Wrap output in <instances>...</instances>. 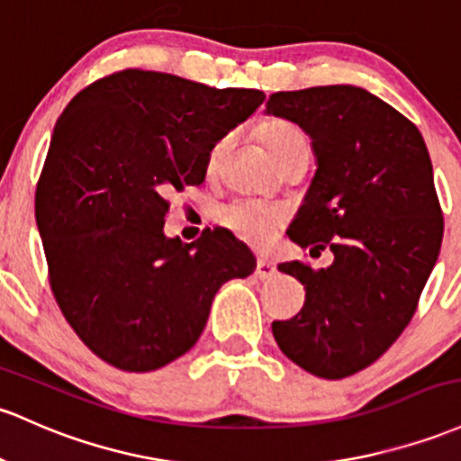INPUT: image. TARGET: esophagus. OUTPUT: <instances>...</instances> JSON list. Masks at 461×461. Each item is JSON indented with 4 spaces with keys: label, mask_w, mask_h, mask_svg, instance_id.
<instances>
[{
    "label": "esophagus",
    "mask_w": 461,
    "mask_h": 461,
    "mask_svg": "<svg viewBox=\"0 0 461 461\" xmlns=\"http://www.w3.org/2000/svg\"><path fill=\"white\" fill-rule=\"evenodd\" d=\"M276 273H277V269L271 260H267V258H258L256 276L260 277V280H269V277L276 276Z\"/></svg>",
    "instance_id": "obj_1"
}]
</instances>
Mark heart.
Listing matches in <instances>:
<instances>
[{"instance_id":"b5f03b06","label":"heart","mask_w":461,"mask_h":461,"mask_svg":"<svg viewBox=\"0 0 461 461\" xmlns=\"http://www.w3.org/2000/svg\"><path fill=\"white\" fill-rule=\"evenodd\" d=\"M265 140L269 146V153L276 159L277 166L291 159L295 155H311V141L304 133L302 126L288 120H271L265 124ZM236 133L227 131L222 133L214 144L207 150V173H216L221 168L222 159L230 153L234 146ZM216 219L225 230H230L236 239H240L247 245L258 247H269L276 240L277 231L285 225L286 214L280 207L258 203V201H231V203L219 207Z\"/></svg>"}]
</instances>
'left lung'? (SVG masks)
Masks as SVG:
<instances>
[{
    "label": "left lung",
    "mask_w": 461,
    "mask_h": 461,
    "mask_svg": "<svg viewBox=\"0 0 461 461\" xmlns=\"http://www.w3.org/2000/svg\"><path fill=\"white\" fill-rule=\"evenodd\" d=\"M267 113L300 124L317 157L288 236L335 254L320 271L302 260L277 267L306 300L293 320L271 323L273 337L302 370L346 378L401 337L438 260L444 219L431 159L411 120L352 85L277 91Z\"/></svg>",
    "instance_id": "1"
}]
</instances>
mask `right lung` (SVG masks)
Returning <instances> with one entry per match:
<instances>
[{"label": "right lung", "mask_w": 461, "mask_h": 461, "mask_svg": "<svg viewBox=\"0 0 461 461\" xmlns=\"http://www.w3.org/2000/svg\"><path fill=\"white\" fill-rule=\"evenodd\" d=\"M216 89L120 69L74 95L34 194L54 300L80 341L124 372H153L203 332L216 291L256 269L227 231L166 239L168 196L205 179L207 150L260 107Z\"/></svg>", "instance_id": "right-lung-1"}]
</instances>
